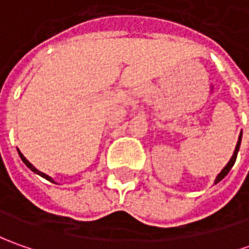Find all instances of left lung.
<instances>
[{
	"instance_id": "left-lung-1",
	"label": "left lung",
	"mask_w": 249,
	"mask_h": 249,
	"mask_svg": "<svg viewBox=\"0 0 249 249\" xmlns=\"http://www.w3.org/2000/svg\"><path fill=\"white\" fill-rule=\"evenodd\" d=\"M240 144H241V134H240V137H238V141H237V145H235V149H234V154H233V157H231V159L229 160V163L226 165L225 167H223V170L217 175V177H216V180H215V183H219L223 177L230 172V169L233 167V165H234V162H235V159H237V154H238V149H240Z\"/></svg>"
}]
</instances>
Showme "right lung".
I'll list each match as a JSON object with an SVG mask.
<instances>
[{"label": "right lung", "mask_w": 249, "mask_h": 249, "mask_svg": "<svg viewBox=\"0 0 249 249\" xmlns=\"http://www.w3.org/2000/svg\"><path fill=\"white\" fill-rule=\"evenodd\" d=\"M18 152H19V155H20V158H22V160H23V162H24V165H26V166L29 167V169H32V170H33L34 173H37V175H40V176H43L44 178H47V180H48V181H53V178H51V177H50V176H47V175H44V173H41V172H40V170H37V169H36V167H34L33 165H32V163H30V162H29V160H27V159L24 158V157H23V154H22V152H20V151H18Z\"/></svg>", "instance_id": "right-lung-1"}]
</instances>
